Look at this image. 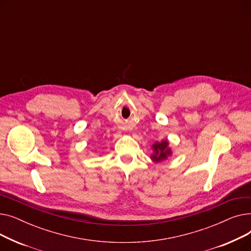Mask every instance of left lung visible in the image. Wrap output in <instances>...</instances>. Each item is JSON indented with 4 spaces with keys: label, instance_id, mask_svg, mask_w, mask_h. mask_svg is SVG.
Here are the masks:
<instances>
[{
    "label": "left lung",
    "instance_id": "obj_1",
    "mask_svg": "<svg viewBox=\"0 0 251 251\" xmlns=\"http://www.w3.org/2000/svg\"><path fill=\"white\" fill-rule=\"evenodd\" d=\"M153 154H151V160L154 163H161L168 159V156L172 154V151L169 148V141L163 140L161 142H155L152 146Z\"/></svg>",
    "mask_w": 251,
    "mask_h": 251
}]
</instances>
